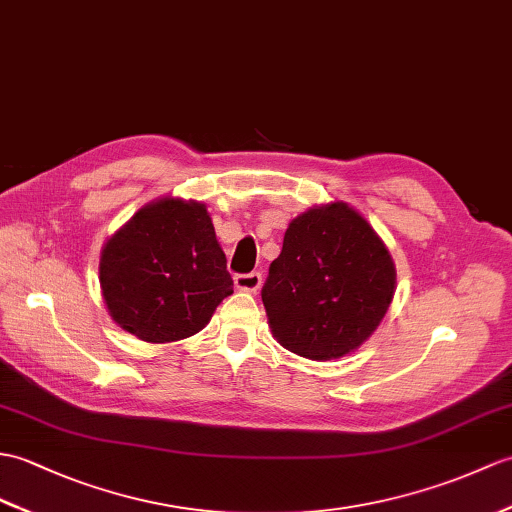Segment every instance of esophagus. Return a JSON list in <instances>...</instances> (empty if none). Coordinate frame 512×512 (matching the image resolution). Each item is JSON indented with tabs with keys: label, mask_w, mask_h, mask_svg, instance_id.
Returning <instances> with one entry per match:
<instances>
[{
	"label": "esophagus",
	"mask_w": 512,
	"mask_h": 512,
	"mask_svg": "<svg viewBox=\"0 0 512 512\" xmlns=\"http://www.w3.org/2000/svg\"><path fill=\"white\" fill-rule=\"evenodd\" d=\"M235 288L244 290V292H257L261 285V275L259 272H246V275H235Z\"/></svg>",
	"instance_id": "1"
}]
</instances>
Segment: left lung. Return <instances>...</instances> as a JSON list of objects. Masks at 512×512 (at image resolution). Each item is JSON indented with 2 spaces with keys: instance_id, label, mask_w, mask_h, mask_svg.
I'll list each match as a JSON object with an SVG mask.
<instances>
[{
  "instance_id": "8db88e82",
  "label": "left lung",
  "mask_w": 512,
  "mask_h": 512,
  "mask_svg": "<svg viewBox=\"0 0 512 512\" xmlns=\"http://www.w3.org/2000/svg\"><path fill=\"white\" fill-rule=\"evenodd\" d=\"M395 294V266L358 211L331 202L290 222L261 301L292 353L336 360L377 329Z\"/></svg>"
}]
</instances>
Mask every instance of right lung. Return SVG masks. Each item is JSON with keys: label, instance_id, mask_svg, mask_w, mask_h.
<instances>
[{"label": "right lung", "instance_id": "1", "mask_svg": "<svg viewBox=\"0 0 512 512\" xmlns=\"http://www.w3.org/2000/svg\"><path fill=\"white\" fill-rule=\"evenodd\" d=\"M100 283L115 323L146 342L198 334L233 294L205 205L178 198L139 209L106 242Z\"/></svg>", "mask_w": 512, "mask_h": 512}]
</instances>
